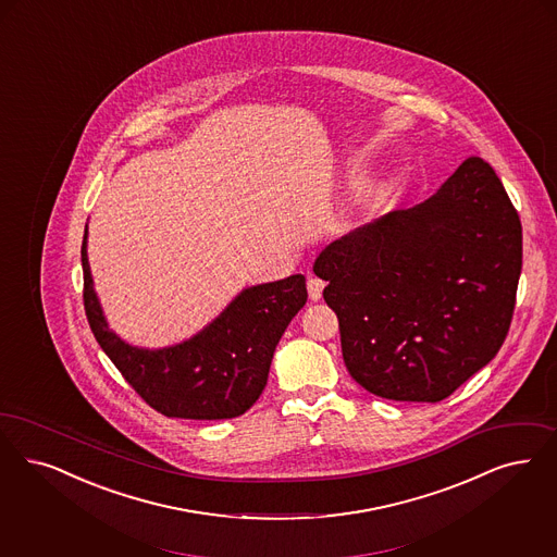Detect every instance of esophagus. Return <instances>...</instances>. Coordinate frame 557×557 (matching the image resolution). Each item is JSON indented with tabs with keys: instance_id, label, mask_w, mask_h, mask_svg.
I'll list each match as a JSON object with an SVG mask.
<instances>
[{
	"instance_id": "1",
	"label": "esophagus",
	"mask_w": 557,
	"mask_h": 557,
	"mask_svg": "<svg viewBox=\"0 0 557 557\" xmlns=\"http://www.w3.org/2000/svg\"><path fill=\"white\" fill-rule=\"evenodd\" d=\"M323 288H325V282H323V280L309 275V280H307V289H309L311 300H314V302H317V300H321V296H323Z\"/></svg>"
}]
</instances>
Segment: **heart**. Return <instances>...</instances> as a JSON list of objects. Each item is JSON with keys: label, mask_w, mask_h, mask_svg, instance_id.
<instances>
[{"label": "heart", "mask_w": 557, "mask_h": 557, "mask_svg": "<svg viewBox=\"0 0 557 557\" xmlns=\"http://www.w3.org/2000/svg\"><path fill=\"white\" fill-rule=\"evenodd\" d=\"M383 200H385V184L379 180L364 182L355 193V199H352L348 213L337 223L339 232H355L364 223L375 220V215L381 211Z\"/></svg>", "instance_id": "obj_1"}]
</instances>
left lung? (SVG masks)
<instances>
[{
	"mask_svg": "<svg viewBox=\"0 0 557 557\" xmlns=\"http://www.w3.org/2000/svg\"><path fill=\"white\" fill-rule=\"evenodd\" d=\"M522 225L481 157L429 199L325 246L312 271L348 373L396 401H440L490 364L512 321Z\"/></svg>",
	"mask_w": 557,
	"mask_h": 557,
	"instance_id": "obj_1",
	"label": "left lung"
}]
</instances>
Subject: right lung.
Wrapping results in <instances>:
<instances>
[{
    "label": "right lung",
    "mask_w": 557,
    "mask_h": 557,
    "mask_svg": "<svg viewBox=\"0 0 557 557\" xmlns=\"http://www.w3.org/2000/svg\"><path fill=\"white\" fill-rule=\"evenodd\" d=\"M87 246L89 223L81 257L90 330L143 400L165 417L193 421L234 419L259 400L268 385L275 346L307 302L302 273L240 289L211 323L188 339L143 348L110 327L95 292Z\"/></svg>",
    "instance_id": "right-lung-1"
}]
</instances>
